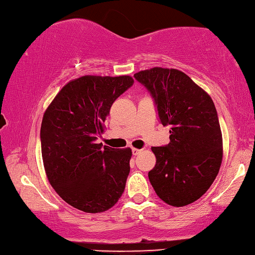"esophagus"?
<instances>
[{
  "mask_svg": "<svg viewBox=\"0 0 255 255\" xmlns=\"http://www.w3.org/2000/svg\"><path fill=\"white\" fill-rule=\"evenodd\" d=\"M142 152V149H139V148H132V154L134 155H137V154H139V153Z\"/></svg>",
  "mask_w": 255,
  "mask_h": 255,
  "instance_id": "obj_1",
  "label": "esophagus"
}]
</instances>
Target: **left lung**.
Segmentation results:
<instances>
[{"label": "left lung", "instance_id": "obj_1", "mask_svg": "<svg viewBox=\"0 0 255 255\" xmlns=\"http://www.w3.org/2000/svg\"><path fill=\"white\" fill-rule=\"evenodd\" d=\"M154 99L170 143L152 147L156 163L148 179L156 195L172 207L199 200L215 181L222 162V134L212 99L185 72L154 67L136 72Z\"/></svg>", "mask_w": 255, "mask_h": 255}]
</instances>
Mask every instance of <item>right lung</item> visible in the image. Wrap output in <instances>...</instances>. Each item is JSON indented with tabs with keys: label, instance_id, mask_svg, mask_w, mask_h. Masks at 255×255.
I'll list each match as a JSON object with an SVG mask.
<instances>
[{
	"label": "right lung",
	"instance_id": "add662e5",
	"mask_svg": "<svg viewBox=\"0 0 255 255\" xmlns=\"http://www.w3.org/2000/svg\"><path fill=\"white\" fill-rule=\"evenodd\" d=\"M134 83L130 76L86 75L68 82L44 112L40 145L54 191L87 213L111 209L123 195L131 148L95 143L112 103Z\"/></svg>",
	"mask_w": 255,
	"mask_h": 255
}]
</instances>
